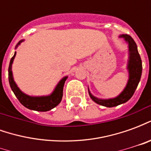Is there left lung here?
<instances>
[{
	"label": "left lung",
	"instance_id": "obj_1",
	"mask_svg": "<svg viewBox=\"0 0 151 151\" xmlns=\"http://www.w3.org/2000/svg\"><path fill=\"white\" fill-rule=\"evenodd\" d=\"M119 37L123 38L129 44V56L128 65H127V69L129 71V80L125 88L116 98L108 99H102L95 97L91 93L88 88L89 95L92 100L96 104L107 108L116 107L129 101L136 91L142 72V63L141 56L137 51V47L135 41L129 35H120Z\"/></svg>",
	"mask_w": 151,
	"mask_h": 151
}]
</instances>
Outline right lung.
<instances>
[{
	"mask_svg": "<svg viewBox=\"0 0 151 151\" xmlns=\"http://www.w3.org/2000/svg\"><path fill=\"white\" fill-rule=\"evenodd\" d=\"M23 41H24V40H20L18 44L16 45V48ZM15 56H16V52H15L14 56L10 60L9 65V82L12 91L14 93L15 96L18 98L19 102L28 109L38 111H49L51 109L56 107L62 99L63 88H64L65 82L68 77H64L58 82V84L56 85L54 91L51 95H47V96H30V95H26L25 93H23L20 89L18 88V86L14 80L13 72H12V64H13V61L14 60Z\"/></svg>",
	"mask_w": 151,
	"mask_h": 151,
	"instance_id": "obj_1",
	"label": "right lung"
}]
</instances>
